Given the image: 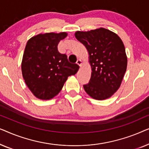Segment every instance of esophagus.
<instances>
[{
	"instance_id": "esophagus-1",
	"label": "esophagus",
	"mask_w": 149,
	"mask_h": 149,
	"mask_svg": "<svg viewBox=\"0 0 149 149\" xmlns=\"http://www.w3.org/2000/svg\"><path fill=\"white\" fill-rule=\"evenodd\" d=\"M77 64L79 65V66H82V61H81V60H77Z\"/></svg>"
}]
</instances>
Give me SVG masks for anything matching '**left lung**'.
<instances>
[{"instance_id": "1", "label": "left lung", "mask_w": 149, "mask_h": 149, "mask_svg": "<svg viewBox=\"0 0 149 149\" xmlns=\"http://www.w3.org/2000/svg\"><path fill=\"white\" fill-rule=\"evenodd\" d=\"M74 36L86 47L92 70L89 82L83 85L85 91L93 99L109 98L119 88L127 69L123 41L115 32L104 28L77 31Z\"/></svg>"}]
</instances>
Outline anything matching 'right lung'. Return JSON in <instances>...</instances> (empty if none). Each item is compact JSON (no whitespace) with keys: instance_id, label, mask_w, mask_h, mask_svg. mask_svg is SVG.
Masks as SVG:
<instances>
[{"instance_id":"1","label":"right lung","mask_w":149,"mask_h":149,"mask_svg":"<svg viewBox=\"0 0 149 149\" xmlns=\"http://www.w3.org/2000/svg\"><path fill=\"white\" fill-rule=\"evenodd\" d=\"M66 32H49L32 36L28 40L22 62V76L36 97L50 100L60 93L69 76L79 66L70 64L66 54H61L58 45Z\"/></svg>"}]
</instances>
